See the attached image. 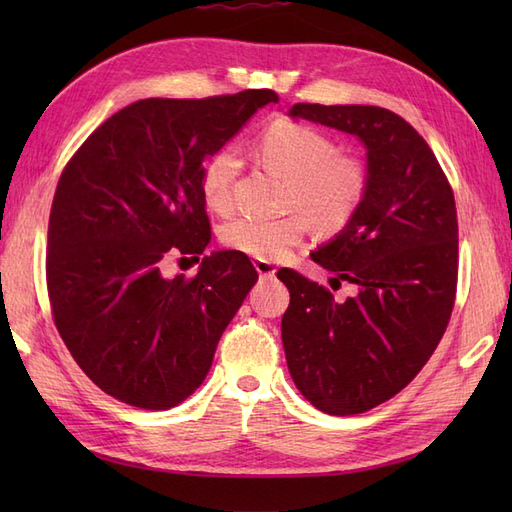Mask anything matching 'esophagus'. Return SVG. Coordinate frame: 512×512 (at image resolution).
<instances>
[{
	"label": "esophagus",
	"mask_w": 512,
	"mask_h": 512,
	"mask_svg": "<svg viewBox=\"0 0 512 512\" xmlns=\"http://www.w3.org/2000/svg\"><path fill=\"white\" fill-rule=\"evenodd\" d=\"M254 267H256V271H258V275L260 277H273L275 275V265L273 262H269V260H260V258H256L254 260Z\"/></svg>",
	"instance_id": "obj_1"
}]
</instances>
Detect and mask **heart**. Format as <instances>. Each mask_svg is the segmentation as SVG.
Returning a JSON list of instances; mask_svg holds the SVG:
<instances>
[{
	"mask_svg": "<svg viewBox=\"0 0 512 512\" xmlns=\"http://www.w3.org/2000/svg\"><path fill=\"white\" fill-rule=\"evenodd\" d=\"M258 158L286 179L282 218L241 215L222 228L232 250L260 260H280L307 235L309 224L337 232L352 222L367 196L369 177L361 160L339 153L331 136L301 121L277 119L258 138ZM239 156L222 147L205 162L200 194L215 213H228L235 200Z\"/></svg>",
	"mask_w": 512,
	"mask_h": 512,
	"instance_id": "obj_1",
	"label": "heart"
}]
</instances>
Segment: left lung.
I'll return each instance as SVG.
<instances>
[{"label": "left lung", "instance_id": "8db88e82", "mask_svg": "<svg viewBox=\"0 0 512 512\" xmlns=\"http://www.w3.org/2000/svg\"><path fill=\"white\" fill-rule=\"evenodd\" d=\"M290 117L361 138L369 188L359 213L312 260L350 282L354 297L286 269L282 318L288 371L307 401L333 416L361 414L408 386L451 320L459 228L453 188L433 151L389 108L294 104Z\"/></svg>", "mask_w": 512, "mask_h": 512}]
</instances>
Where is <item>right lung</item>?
<instances>
[{"instance_id":"1","label":"right lung","mask_w":512,"mask_h":512,"mask_svg":"<svg viewBox=\"0 0 512 512\" xmlns=\"http://www.w3.org/2000/svg\"><path fill=\"white\" fill-rule=\"evenodd\" d=\"M271 102V89L138 100L91 132L59 177L46 250L53 320L87 378L123 404L168 410L190 397L258 280L241 252L205 256L190 280H166L162 265L205 252L203 162Z\"/></svg>"}]
</instances>
